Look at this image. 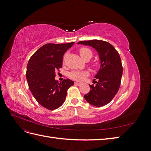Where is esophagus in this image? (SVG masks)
I'll return each mask as SVG.
<instances>
[{"label": "esophagus", "mask_w": 151, "mask_h": 151, "mask_svg": "<svg viewBox=\"0 0 151 151\" xmlns=\"http://www.w3.org/2000/svg\"><path fill=\"white\" fill-rule=\"evenodd\" d=\"M75 84H76V85H77V86H81V85H82L81 83H75Z\"/></svg>", "instance_id": "esophagus-1"}]
</instances>
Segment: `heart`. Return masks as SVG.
<instances>
[{
	"mask_svg": "<svg viewBox=\"0 0 151 151\" xmlns=\"http://www.w3.org/2000/svg\"><path fill=\"white\" fill-rule=\"evenodd\" d=\"M79 53L81 57L83 58L84 60H86V58H91L93 56V53L91 50L88 48L83 47L79 49ZM89 72L88 71H79V70H74L69 73V77L71 79L79 81H83L85 79L87 76H88Z\"/></svg>",
	"mask_w": 151,
	"mask_h": 151,
	"instance_id": "1",
	"label": "heart"
}]
</instances>
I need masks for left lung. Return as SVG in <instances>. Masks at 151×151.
I'll use <instances>...</instances> for the list:
<instances>
[{"mask_svg": "<svg viewBox=\"0 0 151 151\" xmlns=\"http://www.w3.org/2000/svg\"><path fill=\"white\" fill-rule=\"evenodd\" d=\"M82 44L94 48L99 53L101 67L95 78L96 85H89V93L84 98L94 106H104L110 102L120 88L123 67L120 55L112 45L103 40L81 41Z\"/></svg>", "mask_w": 151, "mask_h": 151, "instance_id": "obj_1", "label": "left lung"}]
</instances>
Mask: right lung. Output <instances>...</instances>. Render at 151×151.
Returning a JSON list of instances; mask_svg holds the SVG:
<instances>
[{"label": "right lung", "instance_id": "add662e5", "mask_svg": "<svg viewBox=\"0 0 151 151\" xmlns=\"http://www.w3.org/2000/svg\"><path fill=\"white\" fill-rule=\"evenodd\" d=\"M74 43L45 44L28 61L26 79L29 88L38 103L50 110L62 106L68 89L74 84L68 79L61 83L55 79V71L62 67L63 54Z\"/></svg>", "mask_w": 151, "mask_h": 151}]
</instances>
